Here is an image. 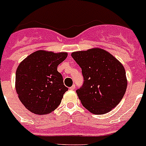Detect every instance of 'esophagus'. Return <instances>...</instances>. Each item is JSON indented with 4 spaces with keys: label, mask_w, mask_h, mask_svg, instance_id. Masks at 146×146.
Masks as SVG:
<instances>
[{
    "label": "esophagus",
    "mask_w": 146,
    "mask_h": 146,
    "mask_svg": "<svg viewBox=\"0 0 146 146\" xmlns=\"http://www.w3.org/2000/svg\"><path fill=\"white\" fill-rule=\"evenodd\" d=\"M75 87H76V86H75L74 84H73V85H72L71 87H70L69 89H70V90H74V89H75Z\"/></svg>",
    "instance_id": "esophagus-1"
}]
</instances>
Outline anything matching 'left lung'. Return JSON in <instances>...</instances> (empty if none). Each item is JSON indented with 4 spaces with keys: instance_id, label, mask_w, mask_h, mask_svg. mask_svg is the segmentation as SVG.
<instances>
[{
    "instance_id": "obj_1",
    "label": "left lung",
    "mask_w": 146,
    "mask_h": 146,
    "mask_svg": "<svg viewBox=\"0 0 146 146\" xmlns=\"http://www.w3.org/2000/svg\"><path fill=\"white\" fill-rule=\"evenodd\" d=\"M71 56L82 68L84 81L76 93L84 107L95 115L106 114L115 108L127 87L123 65L99 48L73 52Z\"/></svg>"
}]
</instances>
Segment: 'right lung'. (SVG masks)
<instances>
[{
	"label": "right lung",
	"instance_id": "add662e5",
	"mask_svg": "<svg viewBox=\"0 0 146 146\" xmlns=\"http://www.w3.org/2000/svg\"><path fill=\"white\" fill-rule=\"evenodd\" d=\"M68 53L40 50L20 63L16 70L15 89L21 103L36 115H46L57 108L68 88L57 67Z\"/></svg>",
	"mask_w": 146,
	"mask_h": 146
}]
</instances>
